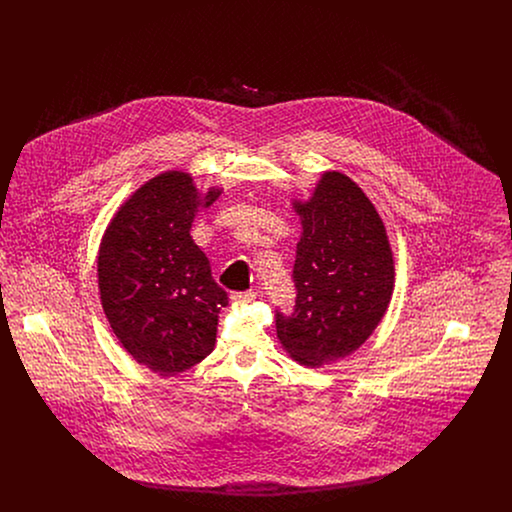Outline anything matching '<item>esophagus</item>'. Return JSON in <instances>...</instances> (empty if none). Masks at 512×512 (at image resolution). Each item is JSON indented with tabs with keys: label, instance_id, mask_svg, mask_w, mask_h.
I'll list each match as a JSON object with an SVG mask.
<instances>
[{
	"label": "esophagus",
	"instance_id": "obj_1",
	"mask_svg": "<svg viewBox=\"0 0 512 512\" xmlns=\"http://www.w3.org/2000/svg\"><path fill=\"white\" fill-rule=\"evenodd\" d=\"M230 299H232L234 303H251V301H255V299H257V292H253V290H247V292H234L230 295Z\"/></svg>",
	"mask_w": 512,
	"mask_h": 512
}]
</instances>
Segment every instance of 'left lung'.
I'll return each instance as SVG.
<instances>
[{
    "label": "left lung",
    "instance_id": "1",
    "mask_svg": "<svg viewBox=\"0 0 512 512\" xmlns=\"http://www.w3.org/2000/svg\"><path fill=\"white\" fill-rule=\"evenodd\" d=\"M293 265L292 315L276 309V334L301 365H328L353 353L390 305L393 255L384 222L363 190L326 172L307 203Z\"/></svg>",
    "mask_w": 512,
    "mask_h": 512
}]
</instances>
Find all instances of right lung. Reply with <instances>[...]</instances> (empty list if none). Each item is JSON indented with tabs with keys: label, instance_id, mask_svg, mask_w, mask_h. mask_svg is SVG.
I'll use <instances>...</instances> for the list:
<instances>
[{
	"label": "right lung",
	"instance_id": "right-lung-1",
	"mask_svg": "<svg viewBox=\"0 0 512 512\" xmlns=\"http://www.w3.org/2000/svg\"><path fill=\"white\" fill-rule=\"evenodd\" d=\"M201 199L192 176L163 172L144 184L113 217L101 240L99 293L124 349L149 370L174 376L201 363L215 347L228 293L190 228Z\"/></svg>",
	"mask_w": 512,
	"mask_h": 512
}]
</instances>
